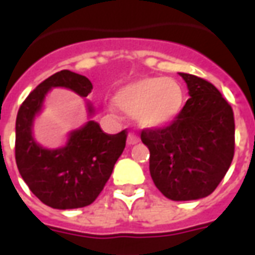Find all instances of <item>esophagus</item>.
Segmentation results:
<instances>
[{"label": "esophagus", "instance_id": "34e87169", "mask_svg": "<svg viewBox=\"0 0 255 255\" xmlns=\"http://www.w3.org/2000/svg\"><path fill=\"white\" fill-rule=\"evenodd\" d=\"M139 142V136L136 133H128V138H127V143L131 146V144H135Z\"/></svg>", "mask_w": 255, "mask_h": 255}]
</instances>
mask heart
<instances>
[{
	"label": "heart",
	"mask_w": 255,
	"mask_h": 255,
	"mask_svg": "<svg viewBox=\"0 0 255 255\" xmlns=\"http://www.w3.org/2000/svg\"><path fill=\"white\" fill-rule=\"evenodd\" d=\"M183 86L171 78H142L119 87L113 97L117 108L135 116L139 126L161 128L171 124L183 111Z\"/></svg>",
	"instance_id": "obj_1"
}]
</instances>
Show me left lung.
<instances>
[{"label":"left lung","mask_w":255,"mask_h":255,"mask_svg":"<svg viewBox=\"0 0 255 255\" xmlns=\"http://www.w3.org/2000/svg\"><path fill=\"white\" fill-rule=\"evenodd\" d=\"M188 98L165 127L144 128L140 139L150 150V175L166 198L192 201L210 195L223 180L235 153L232 108L213 84L180 73Z\"/></svg>","instance_id":"8db88e82"}]
</instances>
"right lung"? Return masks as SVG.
I'll return each mask as SVG.
<instances>
[{
  "instance_id": "add662e5",
  "label": "right lung",
  "mask_w": 255,
  "mask_h": 255,
  "mask_svg": "<svg viewBox=\"0 0 255 255\" xmlns=\"http://www.w3.org/2000/svg\"><path fill=\"white\" fill-rule=\"evenodd\" d=\"M52 87H67L87 97L93 84L83 75L64 69L31 91L16 117V164L28 188L45 205L54 209L84 208L94 202L109 180L126 147L127 131L111 135L90 120L83 128L71 132L67 146L43 149L32 138L31 128ZM89 112L93 113L91 106Z\"/></svg>"
}]
</instances>
